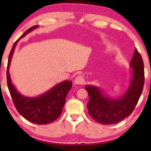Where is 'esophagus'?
I'll return each instance as SVG.
<instances>
[{"instance_id":"esophagus-1","label":"esophagus","mask_w":151,"mask_h":151,"mask_svg":"<svg viewBox=\"0 0 151 151\" xmlns=\"http://www.w3.org/2000/svg\"><path fill=\"white\" fill-rule=\"evenodd\" d=\"M84 79L83 77L81 76H77V77L74 79V84H79V85H82L84 84Z\"/></svg>"}]
</instances>
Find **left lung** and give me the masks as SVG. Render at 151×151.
I'll use <instances>...</instances> for the list:
<instances>
[{
  "instance_id": "left-lung-1",
  "label": "left lung",
  "mask_w": 151,
  "mask_h": 151,
  "mask_svg": "<svg viewBox=\"0 0 151 151\" xmlns=\"http://www.w3.org/2000/svg\"><path fill=\"white\" fill-rule=\"evenodd\" d=\"M130 68L132 70L130 84L120 97H110L96 86L85 87L89 96L86 105L89 114L96 122L105 125L116 124L133 112L143 91L145 80L143 59L137 49L130 62Z\"/></svg>"
}]
</instances>
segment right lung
Returning a JSON list of instances; mask_svg holds the SVG:
<instances>
[{
    "label": "right lung",
    "mask_w": 151,
    "mask_h": 151,
    "mask_svg": "<svg viewBox=\"0 0 151 151\" xmlns=\"http://www.w3.org/2000/svg\"><path fill=\"white\" fill-rule=\"evenodd\" d=\"M37 27L38 25H35L26 30L13 45L10 52L7 67V83L12 99L19 114L27 121L34 124H47L55 121L61 115L65 104L66 96L72 88V81H63L40 96L28 97L18 92L12 83L9 73L10 64L17 42Z\"/></svg>",
    "instance_id": "add662e5"
}]
</instances>
